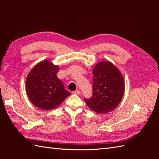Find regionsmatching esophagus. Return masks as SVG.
Here are the masks:
<instances>
[{
  "label": "esophagus",
  "mask_w": 159,
  "mask_h": 159,
  "mask_svg": "<svg viewBox=\"0 0 159 159\" xmlns=\"http://www.w3.org/2000/svg\"><path fill=\"white\" fill-rule=\"evenodd\" d=\"M73 93H75V94H80L81 93V91H80V90H75V91H73V92H72Z\"/></svg>",
  "instance_id": "obj_1"
}]
</instances>
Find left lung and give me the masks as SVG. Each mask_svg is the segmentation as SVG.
<instances>
[{
    "label": "left lung",
    "instance_id": "left-lung-1",
    "mask_svg": "<svg viewBox=\"0 0 159 159\" xmlns=\"http://www.w3.org/2000/svg\"><path fill=\"white\" fill-rule=\"evenodd\" d=\"M93 94L84 99L88 106L99 113L113 111L121 102L125 92L123 77L111 62L103 61L93 70Z\"/></svg>",
    "mask_w": 159,
    "mask_h": 159
}]
</instances>
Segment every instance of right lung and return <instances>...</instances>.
<instances>
[{
    "instance_id": "obj_1",
    "label": "right lung",
    "mask_w": 159,
    "mask_h": 159,
    "mask_svg": "<svg viewBox=\"0 0 159 159\" xmlns=\"http://www.w3.org/2000/svg\"><path fill=\"white\" fill-rule=\"evenodd\" d=\"M58 71V66L45 60L29 72L26 80V93L36 107L44 110L54 109L70 95L56 75Z\"/></svg>"
}]
</instances>
